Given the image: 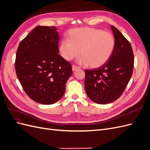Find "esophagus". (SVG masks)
I'll return each instance as SVG.
<instances>
[{
	"label": "esophagus",
	"mask_w": 150,
	"mask_h": 150,
	"mask_svg": "<svg viewBox=\"0 0 150 150\" xmlns=\"http://www.w3.org/2000/svg\"><path fill=\"white\" fill-rule=\"evenodd\" d=\"M78 68H79V67H78V66H75V65H72V71H76V69H78Z\"/></svg>",
	"instance_id": "esophagus-1"
}]
</instances>
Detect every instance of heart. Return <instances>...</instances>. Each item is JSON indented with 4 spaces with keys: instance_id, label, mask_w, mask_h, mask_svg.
Masks as SVG:
<instances>
[{
    "instance_id": "b5f03b06",
    "label": "heart",
    "mask_w": 150,
    "mask_h": 150,
    "mask_svg": "<svg viewBox=\"0 0 150 150\" xmlns=\"http://www.w3.org/2000/svg\"><path fill=\"white\" fill-rule=\"evenodd\" d=\"M116 40L113 35L101 29L83 28L69 32V40H63L59 52L66 61L81 57L78 62L97 68L104 65L114 52Z\"/></svg>"
}]
</instances>
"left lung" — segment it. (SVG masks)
Masks as SVG:
<instances>
[{
  "mask_svg": "<svg viewBox=\"0 0 150 150\" xmlns=\"http://www.w3.org/2000/svg\"><path fill=\"white\" fill-rule=\"evenodd\" d=\"M116 40L111 57L102 66L85 70V91L90 99L108 104L118 99L133 74L134 55L129 42L118 29L111 25Z\"/></svg>",
  "mask_w": 150,
  "mask_h": 150,
  "instance_id": "8db88e82",
  "label": "left lung"
}]
</instances>
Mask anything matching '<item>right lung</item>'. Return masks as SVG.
<instances>
[{
	"label": "right lung",
	"mask_w": 150,
	"mask_h": 150,
	"mask_svg": "<svg viewBox=\"0 0 150 150\" xmlns=\"http://www.w3.org/2000/svg\"><path fill=\"white\" fill-rule=\"evenodd\" d=\"M59 39L56 27L38 26L17 50V78L28 96L40 104H52L61 99L72 74L71 63L59 54Z\"/></svg>",
	"instance_id": "add662e5"
}]
</instances>
